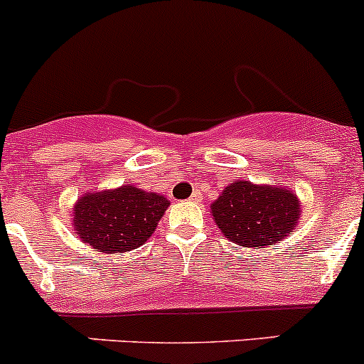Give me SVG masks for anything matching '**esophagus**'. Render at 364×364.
Masks as SVG:
<instances>
[{"instance_id": "1", "label": "esophagus", "mask_w": 364, "mask_h": 364, "mask_svg": "<svg viewBox=\"0 0 364 364\" xmlns=\"http://www.w3.org/2000/svg\"><path fill=\"white\" fill-rule=\"evenodd\" d=\"M190 200H192V203H200V200H203V193H199V192H193L192 196H190Z\"/></svg>"}]
</instances>
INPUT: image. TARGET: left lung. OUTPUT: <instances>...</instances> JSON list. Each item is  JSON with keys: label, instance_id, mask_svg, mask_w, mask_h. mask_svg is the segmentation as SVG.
I'll use <instances>...</instances> for the list:
<instances>
[{"label": "left lung", "instance_id": "1", "mask_svg": "<svg viewBox=\"0 0 364 364\" xmlns=\"http://www.w3.org/2000/svg\"><path fill=\"white\" fill-rule=\"evenodd\" d=\"M301 206L294 190L236 179L222 190L210 208L215 224L229 242L264 249L295 231Z\"/></svg>", "mask_w": 364, "mask_h": 364}]
</instances>
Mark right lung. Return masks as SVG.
I'll use <instances>...</instances> for the list:
<instances>
[{
    "instance_id": "right-lung-1",
    "label": "right lung",
    "mask_w": 364,
    "mask_h": 364,
    "mask_svg": "<svg viewBox=\"0 0 364 364\" xmlns=\"http://www.w3.org/2000/svg\"><path fill=\"white\" fill-rule=\"evenodd\" d=\"M171 200L133 185L87 192L74 203V232L100 252H128L144 245Z\"/></svg>"
}]
</instances>
